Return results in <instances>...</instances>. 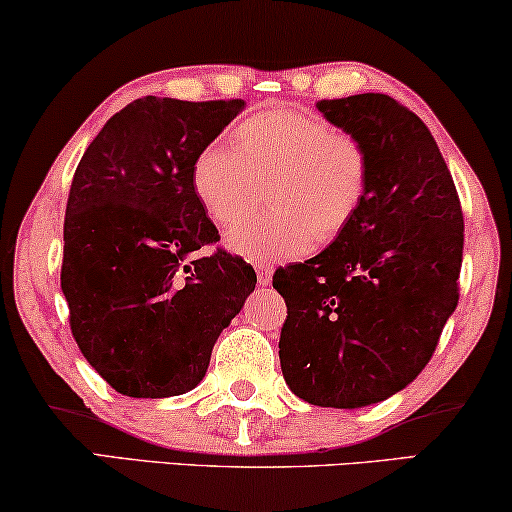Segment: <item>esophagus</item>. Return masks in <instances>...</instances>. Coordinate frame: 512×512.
Segmentation results:
<instances>
[{
    "mask_svg": "<svg viewBox=\"0 0 512 512\" xmlns=\"http://www.w3.org/2000/svg\"><path fill=\"white\" fill-rule=\"evenodd\" d=\"M256 282L258 286H268L272 282V265L268 263L256 265Z\"/></svg>",
    "mask_w": 512,
    "mask_h": 512,
    "instance_id": "1",
    "label": "esophagus"
}]
</instances>
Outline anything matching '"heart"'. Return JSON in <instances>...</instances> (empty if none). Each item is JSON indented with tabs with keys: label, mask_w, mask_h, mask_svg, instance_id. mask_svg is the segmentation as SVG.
Wrapping results in <instances>:
<instances>
[{
	"label": "heart",
	"mask_w": 512,
	"mask_h": 512,
	"mask_svg": "<svg viewBox=\"0 0 512 512\" xmlns=\"http://www.w3.org/2000/svg\"><path fill=\"white\" fill-rule=\"evenodd\" d=\"M235 144H207L193 160L191 179L221 228L249 214L261 200V181H268V212L226 240L249 261H284L307 254L314 240L331 242L366 198V149L324 118L298 109L261 111L237 125Z\"/></svg>",
	"instance_id": "obj_1"
}]
</instances>
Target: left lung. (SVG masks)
Segmentation results:
<instances>
[{
	"mask_svg": "<svg viewBox=\"0 0 512 512\" xmlns=\"http://www.w3.org/2000/svg\"><path fill=\"white\" fill-rule=\"evenodd\" d=\"M317 109L363 144L368 188L333 244L272 277L289 310L279 363L298 398L354 410L408 387L436 352L459 300L464 216L436 139L408 107L363 93Z\"/></svg>",
	"mask_w": 512,
	"mask_h": 512,
	"instance_id": "obj_1",
	"label": "left lung"
}]
</instances>
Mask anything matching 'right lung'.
<instances>
[{
  "label": "right lung",
  "instance_id": "obj_1",
  "mask_svg": "<svg viewBox=\"0 0 512 512\" xmlns=\"http://www.w3.org/2000/svg\"><path fill=\"white\" fill-rule=\"evenodd\" d=\"M244 100L139 97L97 132L69 188L60 286L86 361L132 398L198 387L256 272L219 240L193 191V160Z\"/></svg>",
  "mask_w": 512,
  "mask_h": 512
}]
</instances>
